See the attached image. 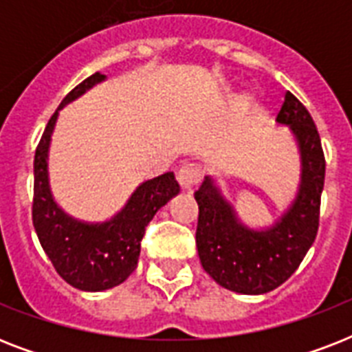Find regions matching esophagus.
Returning <instances> with one entry per match:
<instances>
[{
    "label": "esophagus",
    "instance_id": "34e87169",
    "mask_svg": "<svg viewBox=\"0 0 352 352\" xmlns=\"http://www.w3.org/2000/svg\"><path fill=\"white\" fill-rule=\"evenodd\" d=\"M201 179H203V171L195 164H184L177 173V181H179L182 190H188V192H192L193 188L201 182Z\"/></svg>",
    "mask_w": 352,
    "mask_h": 352
}]
</instances>
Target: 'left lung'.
Masks as SVG:
<instances>
[{
  "mask_svg": "<svg viewBox=\"0 0 352 352\" xmlns=\"http://www.w3.org/2000/svg\"><path fill=\"white\" fill-rule=\"evenodd\" d=\"M276 120L296 135L303 166L300 193L281 221L268 230H250L237 221L210 177L195 192L201 265L221 287L239 294H265L285 283L303 261L320 226L325 155L316 124L290 91Z\"/></svg>",
  "mask_w": 352,
  "mask_h": 352,
  "instance_id": "left-lung-1",
  "label": "left lung"
}]
</instances>
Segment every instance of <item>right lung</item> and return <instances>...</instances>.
<instances>
[{
    "label": "right lung",
    "mask_w": 352,
    "mask_h": 352,
    "mask_svg": "<svg viewBox=\"0 0 352 352\" xmlns=\"http://www.w3.org/2000/svg\"><path fill=\"white\" fill-rule=\"evenodd\" d=\"M104 78L106 76L100 73L91 74L63 98L60 107ZM56 117L58 111L47 122L36 148L32 225L52 267L69 285L89 292L111 289L126 281L137 268L146 226L157 210L179 193V182L171 171L142 182L127 201L126 208L102 225L71 219L54 203L47 177V151Z\"/></svg>",
    "instance_id": "right-lung-1"
}]
</instances>
